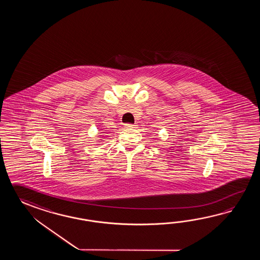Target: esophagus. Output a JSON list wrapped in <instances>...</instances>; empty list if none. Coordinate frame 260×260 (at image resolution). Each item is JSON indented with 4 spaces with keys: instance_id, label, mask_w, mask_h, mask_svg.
Instances as JSON below:
<instances>
[{
    "instance_id": "esophagus-1",
    "label": "esophagus",
    "mask_w": 260,
    "mask_h": 260,
    "mask_svg": "<svg viewBox=\"0 0 260 260\" xmlns=\"http://www.w3.org/2000/svg\"><path fill=\"white\" fill-rule=\"evenodd\" d=\"M136 126H137L136 124H132V123H125L124 124V127L135 128Z\"/></svg>"
}]
</instances>
